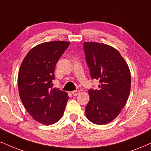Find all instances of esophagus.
<instances>
[{"instance_id": "obj_1", "label": "esophagus", "mask_w": 151, "mask_h": 151, "mask_svg": "<svg viewBox=\"0 0 151 151\" xmlns=\"http://www.w3.org/2000/svg\"><path fill=\"white\" fill-rule=\"evenodd\" d=\"M79 93H80L79 90H74L72 92V94L73 96H77L78 94H79Z\"/></svg>"}]
</instances>
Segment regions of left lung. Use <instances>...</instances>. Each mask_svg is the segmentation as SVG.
I'll return each mask as SVG.
<instances>
[{
  "label": "left lung",
  "mask_w": 151,
  "mask_h": 151,
  "mask_svg": "<svg viewBox=\"0 0 151 151\" xmlns=\"http://www.w3.org/2000/svg\"><path fill=\"white\" fill-rule=\"evenodd\" d=\"M83 49L91 78L100 83L98 90L88 91L90 101L85 115L93 123L107 124L127 103L131 88L129 68L120 52L111 46L85 42Z\"/></svg>",
  "instance_id": "1"
}]
</instances>
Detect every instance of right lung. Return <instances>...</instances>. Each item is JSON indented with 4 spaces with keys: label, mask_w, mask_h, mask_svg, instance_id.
Instances as JSON below:
<instances>
[{
    "label": "right lung",
    "mask_w": 151,
    "mask_h": 151,
    "mask_svg": "<svg viewBox=\"0 0 151 151\" xmlns=\"http://www.w3.org/2000/svg\"><path fill=\"white\" fill-rule=\"evenodd\" d=\"M69 44L52 41L38 45L29 52L20 66V98L28 113L41 124L55 123L64 112L68 94L51 86L55 80L56 64Z\"/></svg>",
    "instance_id": "add662e5"
}]
</instances>
